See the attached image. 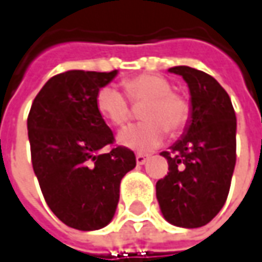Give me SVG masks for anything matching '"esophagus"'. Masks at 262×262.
<instances>
[{"mask_svg": "<svg viewBox=\"0 0 262 262\" xmlns=\"http://www.w3.org/2000/svg\"><path fill=\"white\" fill-rule=\"evenodd\" d=\"M147 158H149L147 155L138 154V155H136V163H138V165H143V163L147 161Z\"/></svg>", "mask_w": 262, "mask_h": 262, "instance_id": "1", "label": "esophagus"}]
</instances>
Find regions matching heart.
Instances as JSON below:
<instances>
[{
  "label": "heart",
  "mask_w": 262,
  "mask_h": 262,
  "mask_svg": "<svg viewBox=\"0 0 262 262\" xmlns=\"http://www.w3.org/2000/svg\"><path fill=\"white\" fill-rule=\"evenodd\" d=\"M124 92L135 104L143 103L140 116L145 122L120 132L119 142L138 152L152 150L166 135L176 136L191 119V104L183 96L172 92V84L158 74H138L123 81ZM96 107L113 126H123L130 119V104L120 90L104 86L96 94Z\"/></svg>",
  "instance_id": "b5f03b06"
}]
</instances>
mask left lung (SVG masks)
Returning a JSON list of instances; mask_svg holds the SVG:
<instances>
[{
    "instance_id": "left-lung-1",
    "label": "left lung",
    "mask_w": 262,
    "mask_h": 262,
    "mask_svg": "<svg viewBox=\"0 0 262 262\" xmlns=\"http://www.w3.org/2000/svg\"><path fill=\"white\" fill-rule=\"evenodd\" d=\"M182 76L191 93V120L170 150L162 152L169 172L156 182L165 220L182 228L212 221L228 196L236 161V117L228 93L212 76L188 66Z\"/></svg>"
}]
</instances>
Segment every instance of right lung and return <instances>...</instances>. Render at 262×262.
<instances>
[{
  "instance_id": "add662e5",
  "label": "right lung",
  "mask_w": 262,
  "mask_h": 262,
  "mask_svg": "<svg viewBox=\"0 0 262 262\" xmlns=\"http://www.w3.org/2000/svg\"><path fill=\"white\" fill-rule=\"evenodd\" d=\"M116 74L60 73L35 96L27 119L42 196L58 220L80 231L100 229L113 220L120 181L136 166L135 154L124 146L101 152L115 136L96 107V94Z\"/></svg>"
}]
</instances>
